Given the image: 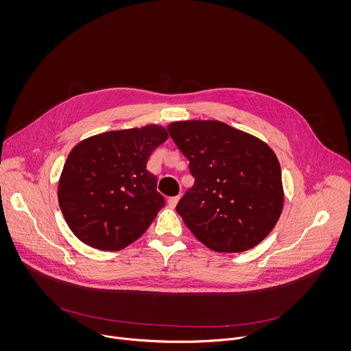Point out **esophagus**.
Wrapping results in <instances>:
<instances>
[{"instance_id": "34e87169", "label": "esophagus", "mask_w": 351, "mask_h": 351, "mask_svg": "<svg viewBox=\"0 0 351 351\" xmlns=\"http://www.w3.org/2000/svg\"><path fill=\"white\" fill-rule=\"evenodd\" d=\"M180 200V196H173V197H169V200H167V204H169V206H171V208H174L176 205H177V202Z\"/></svg>"}]
</instances>
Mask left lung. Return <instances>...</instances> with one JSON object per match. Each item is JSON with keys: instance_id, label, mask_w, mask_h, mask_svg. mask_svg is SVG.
<instances>
[{"instance_id": "8db88e82", "label": "left lung", "mask_w": 351, "mask_h": 351, "mask_svg": "<svg viewBox=\"0 0 351 351\" xmlns=\"http://www.w3.org/2000/svg\"><path fill=\"white\" fill-rule=\"evenodd\" d=\"M167 131L195 177L176 208L192 234L217 252H242L261 243L284 205L281 167L273 150L216 120L176 121Z\"/></svg>"}]
</instances>
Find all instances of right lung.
<instances>
[{"mask_svg": "<svg viewBox=\"0 0 351 351\" xmlns=\"http://www.w3.org/2000/svg\"><path fill=\"white\" fill-rule=\"evenodd\" d=\"M159 125L110 131L70 151L58 186L66 223L85 245L119 251L139 239L166 201L146 169L167 139Z\"/></svg>", "mask_w": 351, "mask_h": 351, "instance_id": "add662e5", "label": "right lung"}]
</instances>
